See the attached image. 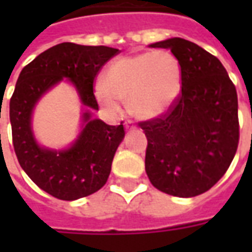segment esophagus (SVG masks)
I'll return each instance as SVG.
<instances>
[{
    "label": "esophagus",
    "instance_id": "34e87169",
    "mask_svg": "<svg viewBox=\"0 0 252 252\" xmlns=\"http://www.w3.org/2000/svg\"><path fill=\"white\" fill-rule=\"evenodd\" d=\"M126 128L128 129V131H131V129H135L136 128V126H135V123L132 120H128L126 121Z\"/></svg>",
    "mask_w": 252,
    "mask_h": 252
}]
</instances>
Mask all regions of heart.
<instances>
[{
  "label": "heart",
  "instance_id": "heart-1",
  "mask_svg": "<svg viewBox=\"0 0 252 252\" xmlns=\"http://www.w3.org/2000/svg\"><path fill=\"white\" fill-rule=\"evenodd\" d=\"M97 97L106 109H119L115 99L128 104L140 119L159 117L175 104L182 90V68L169 51H147L112 62Z\"/></svg>",
  "mask_w": 252,
  "mask_h": 252
}]
</instances>
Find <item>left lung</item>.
<instances>
[{
  "label": "left lung",
  "instance_id": "8db88e82",
  "mask_svg": "<svg viewBox=\"0 0 252 252\" xmlns=\"http://www.w3.org/2000/svg\"><path fill=\"white\" fill-rule=\"evenodd\" d=\"M169 48L182 68V90L166 113L139 126L147 137L146 173L155 188L194 197L216 185L239 144L238 94L215 55L181 37L154 43Z\"/></svg>",
  "mask_w": 252,
  "mask_h": 252
}]
</instances>
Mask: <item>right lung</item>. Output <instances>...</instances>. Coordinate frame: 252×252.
I'll list each match as a JSON object with an SVG mask.
<instances>
[{"mask_svg": "<svg viewBox=\"0 0 252 252\" xmlns=\"http://www.w3.org/2000/svg\"><path fill=\"white\" fill-rule=\"evenodd\" d=\"M119 52L112 47L61 43L41 52L20 72L9 104L14 153L31 180L55 198L78 200L101 189L126 131L123 121L120 126H108L85 112L86 126L72 147L51 151L36 143L31 129L32 109L48 89L68 78L82 104L98 110L94 81L105 63Z\"/></svg>", "mask_w": 252, "mask_h": 252, "instance_id": "add662e5", "label": "right lung"}]
</instances>
